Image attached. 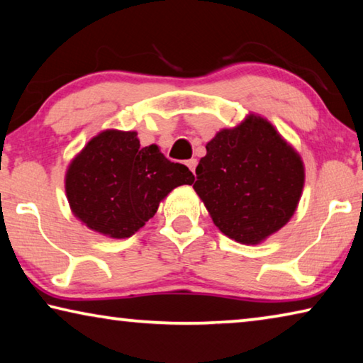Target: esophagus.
Instances as JSON below:
<instances>
[{
	"label": "esophagus",
	"mask_w": 363,
	"mask_h": 363,
	"mask_svg": "<svg viewBox=\"0 0 363 363\" xmlns=\"http://www.w3.org/2000/svg\"><path fill=\"white\" fill-rule=\"evenodd\" d=\"M187 167L190 168V171H192V173L195 174V167H196V158H190V160H187Z\"/></svg>",
	"instance_id": "1"
}]
</instances>
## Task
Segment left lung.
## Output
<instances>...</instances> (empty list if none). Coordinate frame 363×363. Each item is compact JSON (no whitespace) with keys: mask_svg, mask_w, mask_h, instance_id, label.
Wrapping results in <instances>:
<instances>
[{"mask_svg":"<svg viewBox=\"0 0 363 363\" xmlns=\"http://www.w3.org/2000/svg\"><path fill=\"white\" fill-rule=\"evenodd\" d=\"M195 173L194 189L213 223L247 245L259 243L290 220L304 184L298 153L255 115L218 133Z\"/></svg>","mask_w":363,"mask_h":363,"instance_id":"left-lung-1","label":"left lung"}]
</instances>
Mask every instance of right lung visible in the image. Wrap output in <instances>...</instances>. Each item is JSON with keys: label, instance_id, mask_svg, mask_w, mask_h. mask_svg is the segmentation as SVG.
Returning a JSON list of instances; mask_svg holds the SVG:
<instances>
[{"label": "right lung", "instance_id": "1", "mask_svg": "<svg viewBox=\"0 0 363 363\" xmlns=\"http://www.w3.org/2000/svg\"><path fill=\"white\" fill-rule=\"evenodd\" d=\"M186 164L157 145L140 147L138 133L104 131L70 163L65 177L73 214L104 235L126 238L153 218L171 190L192 184Z\"/></svg>", "mask_w": 363, "mask_h": 363}]
</instances>
